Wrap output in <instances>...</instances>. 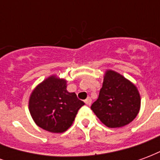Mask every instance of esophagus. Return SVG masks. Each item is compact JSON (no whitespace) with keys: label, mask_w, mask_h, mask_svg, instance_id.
<instances>
[{"label":"esophagus","mask_w":160,"mask_h":160,"mask_svg":"<svg viewBox=\"0 0 160 160\" xmlns=\"http://www.w3.org/2000/svg\"><path fill=\"white\" fill-rule=\"evenodd\" d=\"M85 103H86V104H87V105H90V104H92V99H91V98H87V99L85 100Z\"/></svg>","instance_id":"34e87169"}]
</instances>
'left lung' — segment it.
Here are the masks:
<instances>
[{"label": "left lung", "instance_id": "obj_1", "mask_svg": "<svg viewBox=\"0 0 160 160\" xmlns=\"http://www.w3.org/2000/svg\"><path fill=\"white\" fill-rule=\"evenodd\" d=\"M140 108L137 87L118 72L107 70L98 98L91 106L98 118L109 128L123 127L136 118Z\"/></svg>", "mask_w": 160, "mask_h": 160}]
</instances>
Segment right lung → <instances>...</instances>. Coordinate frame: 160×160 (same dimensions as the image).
<instances>
[{"instance_id": "add662e5", "label": "right lung", "mask_w": 160, "mask_h": 160, "mask_svg": "<svg viewBox=\"0 0 160 160\" xmlns=\"http://www.w3.org/2000/svg\"><path fill=\"white\" fill-rule=\"evenodd\" d=\"M85 103L67 91V80L51 75L38 85L29 98V111L35 123L51 133H63L73 124Z\"/></svg>"}]
</instances>
